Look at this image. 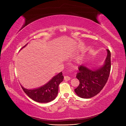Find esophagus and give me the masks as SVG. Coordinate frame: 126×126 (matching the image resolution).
<instances>
[{
	"mask_svg": "<svg viewBox=\"0 0 126 126\" xmlns=\"http://www.w3.org/2000/svg\"><path fill=\"white\" fill-rule=\"evenodd\" d=\"M70 79V77H69V76H64V80H66V81H69Z\"/></svg>",
	"mask_w": 126,
	"mask_h": 126,
	"instance_id": "obj_1",
	"label": "esophagus"
}]
</instances>
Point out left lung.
Returning <instances> with one entry per match:
<instances>
[{
	"label": "left lung",
	"instance_id": "8db88e82",
	"mask_svg": "<svg viewBox=\"0 0 126 126\" xmlns=\"http://www.w3.org/2000/svg\"><path fill=\"white\" fill-rule=\"evenodd\" d=\"M107 56L105 64L99 68L91 70L85 66L78 67L77 78L79 85L75 93L82 98H90L100 92L107 82L111 69V54L107 49Z\"/></svg>",
	"mask_w": 126,
	"mask_h": 126
}]
</instances>
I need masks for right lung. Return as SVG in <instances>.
I'll list each match as a JSON object with an SVG mask.
<instances>
[{
	"mask_svg": "<svg viewBox=\"0 0 126 126\" xmlns=\"http://www.w3.org/2000/svg\"><path fill=\"white\" fill-rule=\"evenodd\" d=\"M25 46L26 45L23 47ZM63 73L60 72L45 85L37 89L29 90L21 86L26 94L33 100L38 102L46 103L56 98L58 94L59 85L63 81Z\"/></svg>",
	"mask_w": 126,
	"mask_h": 126,
	"instance_id": "obj_1",
	"label": "right lung"
}]
</instances>
